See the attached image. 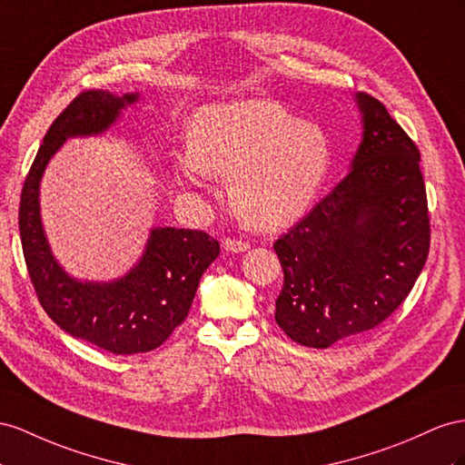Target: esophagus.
Returning <instances> with one entry per match:
<instances>
[{
  "label": "esophagus",
  "mask_w": 465,
  "mask_h": 465,
  "mask_svg": "<svg viewBox=\"0 0 465 465\" xmlns=\"http://www.w3.org/2000/svg\"><path fill=\"white\" fill-rule=\"evenodd\" d=\"M222 247H223V252H228V253H243L249 249V243L242 242V240H225L222 243Z\"/></svg>",
  "instance_id": "34e87169"
}]
</instances>
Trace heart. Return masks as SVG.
Returning <instances> with one entry per match:
<instances>
[{"instance_id":"1","label":"heart","mask_w":465,"mask_h":465,"mask_svg":"<svg viewBox=\"0 0 465 465\" xmlns=\"http://www.w3.org/2000/svg\"><path fill=\"white\" fill-rule=\"evenodd\" d=\"M331 164L322 129L271 100H235L200 108L190 143L173 161L174 181L212 190L230 181V200L249 228H289L312 208Z\"/></svg>"}]
</instances>
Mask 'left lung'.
Masks as SVG:
<instances>
[{
	"label": "left lung",
	"instance_id": "left-lung-1",
	"mask_svg": "<svg viewBox=\"0 0 465 465\" xmlns=\"http://www.w3.org/2000/svg\"><path fill=\"white\" fill-rule=\"evenodd\" d=\"M353 98L363 131L350 173L272 245L284 271L277 324L316 350L395 312L430 247L419 149L379 100Z\"/></svg>",
	"mask_w": 465,
	"mask_h": 465
}]
</instances>
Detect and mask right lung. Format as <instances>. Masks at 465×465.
<instances>
[{
    "label": "right lung",
    "mask_w": 465,
    "mask_h": 465,
    "mask_svg": "<svg viewBox=\"0 0 465 465\" xmlns=\"http://www.w3.org/2000/svg\"><path fill=\"white\" fill-rule=\"evenodd\" d=\"M139 98V92L88 90L70 102L46 131L19 206L23 255L45 312L66 334L115 355L159 348L184 322L202 275L220 255V243L206 232L157 225L137 263L114 281L76 279L56 261L41 220L46 164L66 139L105 134Z\"/></svg>",
    "instance_id": "right-lung-1"
}]
</instances>
